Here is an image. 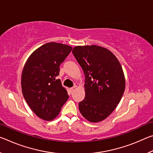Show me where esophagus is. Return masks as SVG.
<instances>
[{"mask_svg": "<svg viewBox=\"0 0 153 153\" xmlns=\"http://www.w3.org/2000/svg\"><path fill=\"white\" fill-rule=\"evenodd\" d=\"M74 88H71L69 89V92H70L71 94H72V93L74 92Z\"/></svg>", "mask_w": 153, "mask_h": 153, "instance_id": "34e87169", "label": "esophagus"}]
</instances>
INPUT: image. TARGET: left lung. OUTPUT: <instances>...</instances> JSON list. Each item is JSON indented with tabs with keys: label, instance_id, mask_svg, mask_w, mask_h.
<instances>
[{
	"label": "left lung",
	"instance_id": "8db88e82",
	"mask_svg": "<svg viewBox=\"0 0 153 153\" xmlns=\"http://www.w3.org/2000/svg\"><path fill=\"white\" fill-rule=\"evenodd\" d=\"M85 75L84 99L79 109L90 122L104 120L117 107L125 90L123 71L117 57L96 45L77 46L72 51Z\"/></svg>",
	"mask_w": 153,
	"mask_h": 153
}]
</instances>
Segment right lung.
Listing matches in <instances>:
<instances>
[{
	"instance_id": "right-lung-1",
	"label": "right lung",
	"mask_w": 153,
	"mask_h": 153,
	"mask_svg": "<svg viewBox=\"0 0 153 153\" xmlns=\"http://www.w3.org/2000/svg\"><path fill=\"white\" fill-rule=\"evenodd\" d=\"M70 46L48 42L33 51L25 63L22 88L31 109L42 120L55 118L69 95L59 79L60 65L71 51Z\"/></svg>"
}]
</instances>
